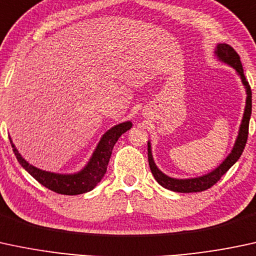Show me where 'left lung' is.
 I'll list each match as a JSON object with an SVG mask.
<instances>
[{
	"instance_id": "obj_1",
	"label": "left lung",
	"mask_w": 256,
	"mask_h": 256,
	"mask_svg": "<svg viewBox=\"0 0 256 256\" xmlns=\"http://www.w3.org/2000/svg\"><path fill=\"white\" fill-rule=\"evenodd\" d=\"M215 54H216L218 58H219L221 62H226V64L231 65L234 68H236L238 74H240V78H242L243 84L246 86V110H244L242 124H240V133H238V138L236 140V144H234V150H232L231 154H228V158L224 160V162L221 163L215 170L203 175V176L194 178V179H173V178H169L166 176V174H163L162 172L157 168L156 164H154V158H152V154H151V145L150 142H148V166H150L151 173L160 186H163V188H168V190L170 191L188 194V192H202V191L208 190V188H210L212 186L219 182L221 176H222V175L237 162L238 158L240 157V154H242L244 148H246V140H248L249 120H250V114H252V90L248 81H246V76H244L240 58L237 54V52L234 50L231 46L226 44V43L218 44Z\"/></svg>"
}]
</instances>
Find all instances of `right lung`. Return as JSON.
<instances>
[{
	"label": "right lung",
	"instance_id": "obj_1",
	"mask_svg": "<svg viewBox=\"0 0 256 256\" xmlns=\"http://www.w3.org/2000/svg\"><path fill=\"white\" fill-rule=\"evenodd\" d=\"M130 128L132 123L124 122L114 126L110 130L106 132L100 142L98 144L96 151H94L93 156H92L88 164L86 166V168L82 169L80 173L70 175L50 173V172L41 170L36 166L28 164L26 160L20 156L16 146L13 145L12 140H10L16 160L31 176L35 178L37 182L44 188H47L48 190L60 194L74 196V194H81L92 191L98 185V182H100V180L106 173V169H108V160H110L111 154H112L114 144L117 142L118 138L123 133H126Z\"/></svg>",
	"mask_w": 256,
	"mask_h": 256
}]
</instances>
